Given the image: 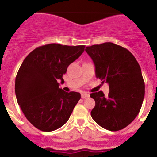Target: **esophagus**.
Instances as JSON below:
<instances>
[{
	"mask_svg": "<svg viewBox=\"0 0 157 157\" xmlns=\"http://www.w3.org/2000/svg\"><path fill=\"white\" fill-rule=\"evenodd\" d=\"M88 97H90V94L87 92H83L82 94V98H88Z\"/></svg>",
	"mask_w": 157,
	"mask_h": 157,
	"instance_id": "1",
	"label": "esophagus"
}]
</instances>
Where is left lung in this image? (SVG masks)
I'll use <instances>...</instances> for the list:
<instances>
[{
	"label": "left lung",
	"instance_id": "8db88e82",
	"mask_svg": "<svg viewBox=\"0 0 157 157\" xmlns=\"http://www.w3.org/2000/svg\"><path fill=\"white\" fill-rule=\"evenodd\" d=\"M86 52L94 62L96 77L109 86L107 97L102 91L90 94L95 101L93 120L111 131L125 128L138 115L145 97L138 61L127 48L112 42L87 46Z\"/></svg>",
	"mask_w": 157,
	"mask_h": 157
}]
</instances>
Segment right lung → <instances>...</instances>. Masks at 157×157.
<instances>
[{"label": "right lung", "instance_id": "obj_1", "mask_svg": "<svg viewBox=\"0 0 157 157\" xmlns=\"http://www.w3.org/2000/svg\"><path fill=\"white\" fill-rule=\"evenodd\" d=\"M85 50V45L48 44L28 54L18 71L16 99L28 121L38 130L52 131L64 125L81 98L77 92L59 87L67 67Z\"/></svg>", "mask_w": 157, "mask_h": 157}]
</instances>
